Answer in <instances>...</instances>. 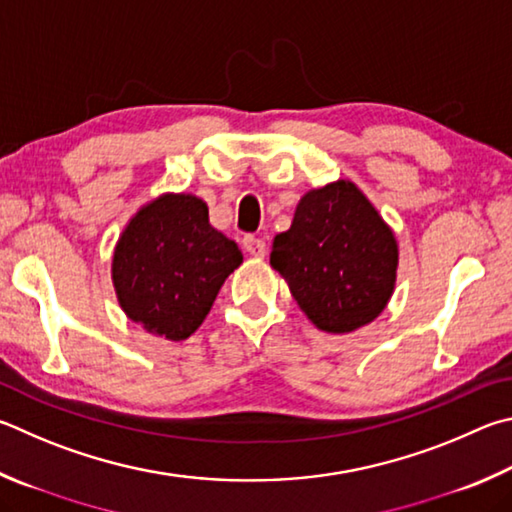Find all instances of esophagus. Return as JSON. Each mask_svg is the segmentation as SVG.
Here are the masks:
<instances>
[{
	"instance_id": "34e87169",
	"label": "esophagus",
	"mask_w": 512,
	"mask_h": 512,
	"mask_svg": "<svg viewBox=\"0 0 512 512\" xmlns=\"http://www.w3.org/2000/svg\"><path fill=\"white\" fill-rule=\"evenodd\" d=\"M244 250L253 257H264L266 255V241L262 237L246 235L244 237Z\"/></svg>"
}]
</instances>
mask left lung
Returning a JSON list of instances; mask_svg holds the SVG:
<instances>
[{
    "mask_svg": "<svg viewBox=\"0 0 512 512\" xmlns=\"http://www.w3.org/2000/svg\"><path fill=\"white\" fill-rule=\"evenodd\" d=\"M396 264L392 230L349 181L304 194L271 253L302 311L329 333L358 329L385 309Z\"/></svg>",
    "mask_w": 512,
    "mask_h": 512,
    "instance_id": "obj_1",
    "label": "left lung"
}]
</instances>
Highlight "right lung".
<instances>
[{"mask_svg": "<svg viewBox=\"0 0 512 512\" xmlns=\"http://www.w3.org/2000/svg\"><path fill=\"white\" fill-rule=\"evenodd\" d=\"M241 259L235 241L210 226L206 203L167 194L129 221L111 273L129 318L156 336L185 340Z\"/></svg>", "mask_w": 512, "mask_h": 512, "instance_id": "obj_1", "label": "right lung"}]
</instances>
